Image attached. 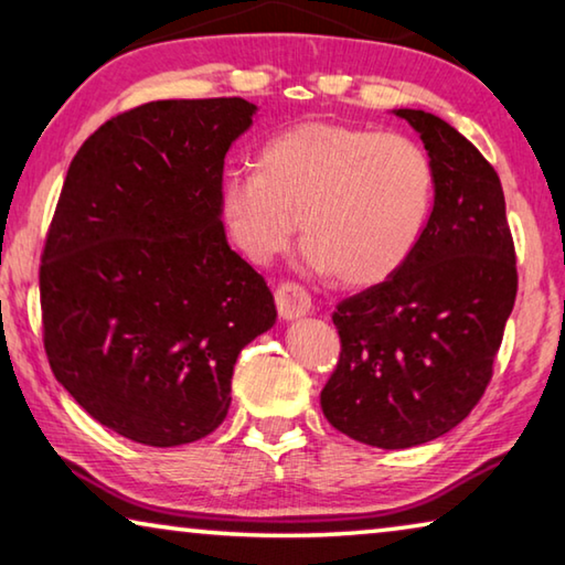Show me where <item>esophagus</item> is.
I'll use <instances>...</instances> for the list:
<instances>
[{"mask_svg":"<svg viewBox=\"0 0 565 565\" xmlns=\"http://www.w3.org/2000/svg\"><path fill=\"white\" fill-rule=\"evenodd\" d=\"M276 309H279V317L284 321H296L303 319L306 313L311 311V299L299 284H281L276 289Z\"/></svg>","mask_w":565,"mask_h":565,"instance_id":"34e87169","label":"esophagus"}]
</instances>
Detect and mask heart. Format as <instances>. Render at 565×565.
<instances>
[{"label":"heart","instance_id":"b5f03b06","mask_svg":"<svg viewBox=\"0 0 565 565\" xmlns=\"http://www.w3.org/2000/svg\"><path fill=\"white\" fill-rule=\"evenodd\" d=\"M434 202L431 159L401 134L301 121L259 151V171H228L222 218L248 262L269 264L301 224L303 266L376 286L414 254Z\"/></svg>","mask_w":565,"mask_h":565}]
</instances>
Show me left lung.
I'll use <instances>...</instances> for the list:
<instances>
[{"label": "left lung", "mask_w": 565, "mask_h": 565, "mask_svg": "<svg viewBox=\"0 0 565 565\" xmlns=\"http://www.w3.org/2000/svg\"><path fill=\"white\" fill-rule=\"evenodd\" d=\"M394 114L431 159L434 206L408 262L337 306L341 359L321 391L333 428L388 451L434 441L471 414L519 289L495 169L436 114Z\"/></svg>", "instance_id": "obj_1"}]
</instances>
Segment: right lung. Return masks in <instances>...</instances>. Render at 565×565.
Returning <instances> with one entry per match:
<instances>
[{"instance_id": "right-lung-1", "label": "right lung", "mask_w": 565, "mask_h": 565, "mask_svg": "<svg viewBox=\"0 0 565 565\" xmlns=\"http://www.w3.org/2000/svg\"><path fill=\"white\" fill-rule=\"evenodd\" d=\"M256 104L164 99L92 134L44 244V349L72 398L145 446L226 418L238 353L276 323L269 286L226 242L224 159Z\"/></svg>"}]
</instances>
